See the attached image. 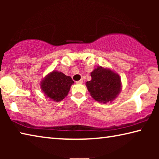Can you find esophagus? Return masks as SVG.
Returning <instances> with one entry per match:
<instances>
[{
  "label": "esophagus",
  "instance_id": "obj_1",
  "mask_svg": "<svg viewBox=\"0 0 159 159\" xmlns=\"http://www.w3.org/2000/svg\"><path fill=\"white\" fill-rule=\"evenodd\" d=\"M76 83H78V84H81V83H83V80L82 79L81 80H78V81H76Z\"/></svg>",
  "mask_w": 159,
  "mask_h": 159
}]
</instances>
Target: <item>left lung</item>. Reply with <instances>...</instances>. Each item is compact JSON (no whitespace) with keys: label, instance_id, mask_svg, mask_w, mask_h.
Here are the masks:
<instances>
[{"label":"left lung","instance_id":"1","mask_svg":"<svg viewBox=\"0 0 159 159\" xmlns=\"http://www.w3.org/2000/svg\"><path fill=\"white\" fill-rule=\"evenodd\" d=\"M92 80L86 83L88 90L96 101L107 103L111 102L121 88L118 75L102 67L95 69L90 74Z\"/></svg>","mask_w":159,"mask_h":159}]
</instances>
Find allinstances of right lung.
Returning a JSON list of instances; mask_svg holds the SVG:
<instances>
[{"label":"right lung","instance_id":"right-lung-1","mask_svg":"<svg viewBox=\"0 0 159 159\" xmlns=\"http://www.w3.org/2000/svg\"><path fill=\"white\" fill-rule=\"evenodd\" d=\"M73 83V80L70 76L61 72L52 71L43 80L41 88L47 97L59 102L66 98Z\"/></svg>","mask_w":159,"mask_h":159}]
</instances>
